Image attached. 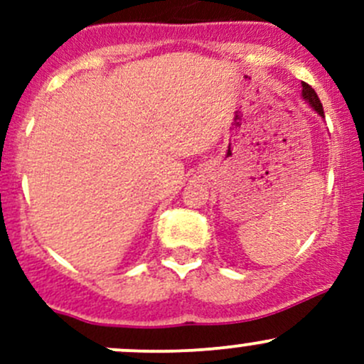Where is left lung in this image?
I'll use <instances>...</instances> for the list:
<instances>
[{
    "mask_svg": "<svg viewBox=\"0 0 364 364\" xmlns=\"http://www.w3.org/2000/svg\"><path fill=\"white\" fill-rule=\"evenodd\" d=\"M303 98L314 107L315 112H318V116H324V109H322V104L321 100H318L317 93H315L314 87L308 86L306 82H303Z\"/></svg>",
    "mask_w": 364,
    "mask_h": 364,
    "instance_id": "1",
    "label": "left lung"
}]
</instances>
